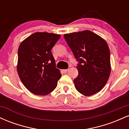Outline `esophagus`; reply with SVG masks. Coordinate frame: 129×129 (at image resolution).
Returning <instances> with one entry per match:
<instances>
[{"label": "esophagus", "instance_id": "34e87169", "mask_svg": "<svg viewBox=\"0 0 129 129\" xmlns=\"http://www.w3.org/2000/svg\"><path fill=\"white\" fill-rule=\"evenodd\" d=\"M69 71V69H65V70H63V72H64V73H67V72Z\"/></svg>", "mask_w": 129, "mask_h": 129}]
</instances>
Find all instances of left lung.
<instances>
[{
	"mask_svg": "<svg viewBox=\"0 0 129 129\" xmlns=\"http://www.w3.org/2000/svg\"><path fill=\"white\" fill-rule=\"evenodd\" d=\"M79 64L74 79L76 89L85 96L98 93L107 83L111 72L110 53L103 38L90 30L63 35Z\"/></svg>",
	"mask_w": 129,
	"mask_h": 129,
	"instance_id": "left-lung-1",
	"label": "left lung"
}]
</instances>
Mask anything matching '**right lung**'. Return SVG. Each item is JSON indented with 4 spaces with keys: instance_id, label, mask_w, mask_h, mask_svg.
<instances>
[{
    "instance_id": "right-lung-1",
    "label": "right lung",
    "mask_w": 129,
    "mask_h": 129,
    "mask_svg": "<svg viewBox=\"0 0 129 129\" xmlns=\"http://www.w3.org/2000/svg\"><path fill=\"white\" fill-rule=\"evenodd\" d=\"M60 37L51 33L37 32L19 45L17 73L23 85L36 95L45 96L52 92L61 77L51 51Z\"/></svg>"
}]
</instances>
